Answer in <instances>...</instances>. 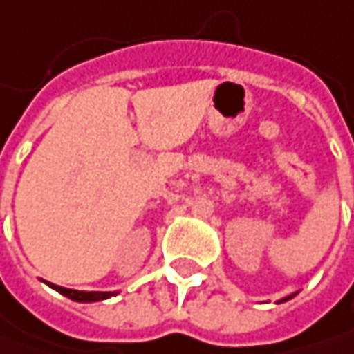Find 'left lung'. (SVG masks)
Returning <instances> with one entry per match:
<instances>
[{
	"label": "left lung",
	"instance_id": "8db88e82",
	"mask_svg": "<svg viewBox=\"0 0 354 354\" xmlns=\"http://www.w3.org/2000/svg\"><path fill=\"white\" fill-rule=\"evenodd\" d=\"M293 295H295V293H293ZM293 295H289V297H283V299H281V301H279V304H283V301H289V299H291V297H293Z\"/></svg>",
	"mask_w": 354,
	"mask_h": 354
}]
</instances>
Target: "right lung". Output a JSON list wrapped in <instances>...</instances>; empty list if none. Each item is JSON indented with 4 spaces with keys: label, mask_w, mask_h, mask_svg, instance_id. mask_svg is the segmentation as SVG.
Instances as JSON below:
<instances>
[{
    "label": "right lung",
    "mask_w": 354,
    "mask_h": 354,
    "mask_svg": "<svg viewBox=\"0 0 354 354\" xmlns=\"http://www.w3.org/2000/svg\"><path fill=\"white\" fill-rule=\"evenodd\" d=\"M48 287H53L61 295H65L73 301H80V304H94V301H102V299L116 295L114 291H75V289H65V287L53 285V283H48Z\"/></svg>",
    "instance_id": "1"
}]
</instances>
